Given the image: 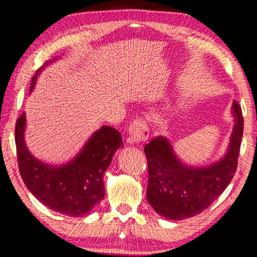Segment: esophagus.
Wrapping results in <instances>:
<instances>
[{
  "label": "esophagus",
  "instance_id": "esophagus-1",
  "mask_svg": "<svg viewBox=\"0 0 257 257\" xmlns=\"http://www.w3.org/2000/svg\"><path fill=\"white\" fill-rule=\"evenodd\" d=\"M128 136L133 143L139 144L147 140L149 138V127H147L146 122L142 120V119H137L133 122H131L128 127Z\"/></svg>",
  "mask_w": 257,
  "mask_h": 257
}]
</instances>
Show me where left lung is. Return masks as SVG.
I'll return each instance as SVG.
<instances>
[{
	"label": "left lung",
	"instance_id": "obj_1",
	"mask_svg": "<svg viewBox=\"0 0 257 257\" xmlns=\"http://www.w3.org/2000/svg\"><path fill=\"white\" fill-rule=\"evenodd\" d=\"M233 132L226 153L207 166H192L179 159L166 137H157L145 145L149 165L147 201L159 215L184 220L203 212L233 179L243 133V118L233 101Z\"/></svg>",
	"mask_w": 257,
	"mask_h": 257
}]
</instances>
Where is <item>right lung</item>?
<instances>
[{
    "instance_id": "obj_1",
    "label": "right lung",
    "mask_w": 257,
    "mask_h": 257,
    "mask_svg": "<svg viewBox=\"0 0 257 257\" xmlns=\"http://www.w3.org/2000/svg\"><path fill=\"white\" fill-rule=\"evenodd\" d=\"M59 57L50 59L37 70L31 79L30 92L38 75ZM26 126L23 113L16 121L15 143L20 173L27 188L55 212L75 217L89 214L105 196L103 177L114 152L124 145L120 133L110 126H101L75 158L57 166L45 164L30 153L24 140Z\"/></svg>"
}]
</instances>
